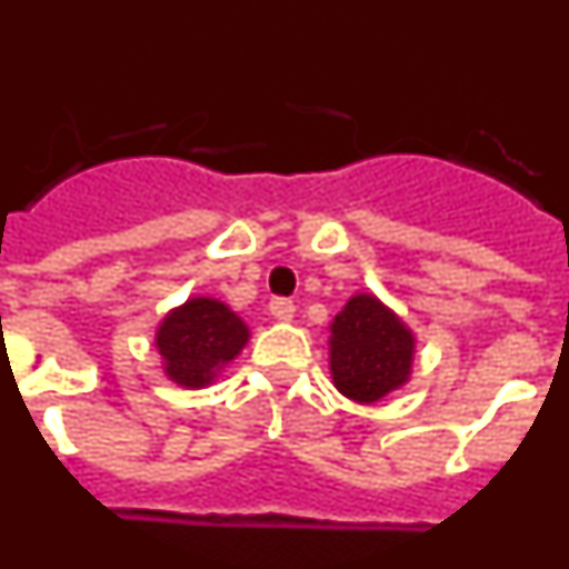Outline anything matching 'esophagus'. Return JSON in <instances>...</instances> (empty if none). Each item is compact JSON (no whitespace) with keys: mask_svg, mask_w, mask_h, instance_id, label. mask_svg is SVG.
Segmentation results:
<instances>
[{"mask_svg":"<svg viewBox=\"0 0 569 569\" xmlns=\"http://www.w3.org/2000/svg\"><path fill=\"white\" fill-rule=\"evenodd\" d=\"M270 313H273L276 319H281V321H290V319H293V313H296V305L290 299H273V301H270Z\"/></svg>","mask_w":569,"mask_h":569,"instance_id":"1","label":"esophagus"}]
</instances>
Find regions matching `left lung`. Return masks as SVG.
I'll use <instances>...</instances> for the list:
<instances>
[{
  "instance_id": "left-lung-1",
  "label": "left lung",
  "mask_w": 569,
  "mask_h": 569,
  "mask_svg": "<svg viewBox=\"0 0 569 569\" xmlns=\"http://www.w3.org/2000/svg\"><path fill=\"white\" fill-rule=\"evenodd\" d=\"M330 333V373L347 399L373 405L410 376L413 333L376 296H353Z\"/></svg>"
}]
</instances>
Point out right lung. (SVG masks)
<instances>
[{
	"label": "right lung",
	"instance_id": "right-lung-1",
	"mask_svg": "<svg viewBox=\"0 0 569 569\" xmlns=\"http://www.w3.org/2000/svg\"><path fill=\"white\" fill-rule=\"evenodd\" d=\"M248 325L216 299H190L164 316L156 347L164 359V373L182 387L213 381L248 341Z\"/></svg>",
	"mask_w": 569,
	"mask_h": 569
}]
</instances>
